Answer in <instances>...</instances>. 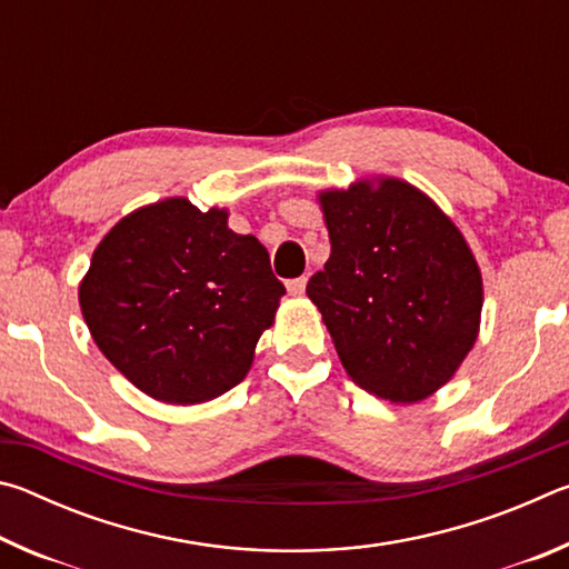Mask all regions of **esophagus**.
<instances>
[{
    "instance_id": "esophagus-1",
    "label": "esophagus",
    "mask_w": 569,
    "mask_h": 569,
    "mask_svg": "<svg viewBox=\"0 0 569 569\" xmlns=\"http://www.w3.org/2000/svg\"><path fill=\"white\" fill-rule=\"evenodd\" d=\"M306 283H308V278L301 276V278H293V281H288L286 288H288V293H291V296H303Z\"/></svg>"
}]
</instances>
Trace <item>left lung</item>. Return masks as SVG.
Masks as SVG:
<instances>
[{
	"label": "left lung",
	"instance_id": "1",
	"mask_svg": "<svg viewBox=\"0 0 569 569\" xmlns=\"http://www.w3.org/2000/svg\"><path fill=\"white\" fill-rule=\"evenodd\" d=\"M331 240L306 293L353 383L417 403L455 379L475 346L485 286L467 238L427 192L391 178L326 188Z\"/></svg>",
	"mask_w": 569,
	"mask_h": 569
}]
</instances>
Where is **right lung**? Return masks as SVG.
I'll return each mask as SVG.
<instances>
[{
  "instance_id": "1",
  "label": "right lung",
  "mask_w": 569,
  "mask_h": 569,
  "mask_svg": "<svg viewBox=\"0 0 569 569\" xmlns=\"http://www.w3.org/2000/svg\"><path fill=\"white\" fill-rule=\"evenodd\" d=\"M77 293L92 341L132 387L192 407L246 379L286 288L226 208L176 196L120 218Z\"/></svg>"
}]
</instances>
